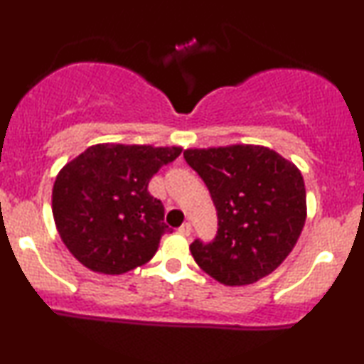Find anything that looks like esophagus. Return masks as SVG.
Returning <instances> with one entry per match:
<instances>
[{
  "label": "esophagus",
  "mask_w": 364,
  "mask_h": 364,
  "mask_svg": "<svg viewBox=\"0 0 364 364\" xmlns=\"http://www.w3.org/2000/svg\"><path fill=\"white\" fill-rule=\"evenodd\" d=\"M178 233H181V235H183V237H188L192 233V225L188 222H186V223H182L181 227H178Z\"/></svg>",
  "instance_id": "esophagus-1"
}]
</instances>
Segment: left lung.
<instances>
[{
    "label": "left lung",
    "mask_w": 364,
    "mask_h": 364,
    "mask_svg": "<svg viewBox=\"0 0 364 364\" xmlns=\"http://www.w3.org/2000/svg\"><path fill=\"white\" fill-rule=\"evenodd\" d=\"M218 215L215 240L191 245L203 272L227 287L270 275L296 245L306 220V191L295 164L265 146L186 149Z\"/></svg>",
    "instance_id": "8db88e82"
}]
</instances>
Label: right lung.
Masks as SVG:
<instances>
[{"mask_svg":"<svg viewBox=\"0 0 364 364\" xmlns=\"http://www.w3.org/2000/svg\"><path fill=\"white\" fill-rule=\"evenodd\" d=\"M181 146L94 144L69 161L53 186V217L73 257L89 270L122 275L156 255L164 205L147 191Z\"/></svg>","mask_w":364,"mask_h":364,"instance_id":"add662e5","label":"right lung"}]
</instances>
